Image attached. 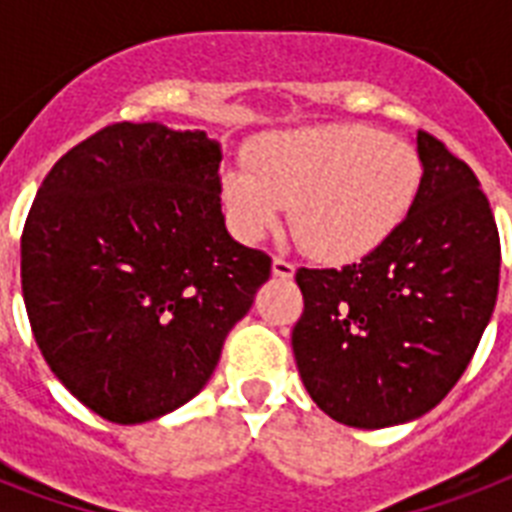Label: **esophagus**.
Here are the masks:
<instances>
[{
    "mask_svg": "<svg viewBox=\"0 0 512 512\" xmlns=\"http://www.w3.org/2000/svg\"><path fill=\"white\" fill-rule=\"evenodd\" d=\"M273 276L279 279H292L295 276V265L284 260V257H273Z\"/></svg>",
    "mask_w": 512,
    "mask_h": 512,
    "instance_id": "esophagus-1",
    "label": "esophagus"
}]
</instances>
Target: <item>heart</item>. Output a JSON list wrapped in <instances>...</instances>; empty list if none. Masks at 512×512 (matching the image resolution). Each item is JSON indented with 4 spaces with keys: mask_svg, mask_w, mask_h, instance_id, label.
<instances>
[{
    "mask_svg": "<svg viewBox=\"0 0 512 512\" xmlns=\"http://www.w3.org/2000/svg\"><path fill=\"white\" fill-rule=\"evenodd\" d=\"M252 167L223 175V201L241 239L276 231L292 204V231L324 263H353L404 225L422 167L409 143L366 124H324L276 135Z\"/></svg>",
    "mask_w": 512,
    "mask_h": 512,
    "instance_id": "heart-1",
    "label": "heart"
}]
</instances>
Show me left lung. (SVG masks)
I'll return each instance as SVG.
<instances>
[{"label": "left lung", "mask_w": 512, "mask_h": 512, "mask_svg": "<svg viewBox=\"0 0 512 512\" xmlns=\"http://www.w3.org/2000/svg\"><path fill=\"white\" fill-rule=\"evenodd\" d=\"M420 191L404 225L361 263L297 271L292 350L321 412L350 428L428 414L457 385L492 319L500 233L468 164L414 138Z\"/></svg>", "instance_id": "left-lung-1"}]
</instances>
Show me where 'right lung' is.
<instances>
[{"label": "right lung", "instance_id": "1", "mask_svg": "<svg viewBox=\"0 0 512 512\" xmlns=\"http://www.w3.org/2000/svg\"><path fill=\"white\" fill-rule=\"evenodd\" d=\"M204 130L111 124L44 177L20 281L44 361L87 409L140 425L209 382L271 257L233 239Z\"/></svg>", "mask_w": 512, "mask_h": 512}]
</instances>
